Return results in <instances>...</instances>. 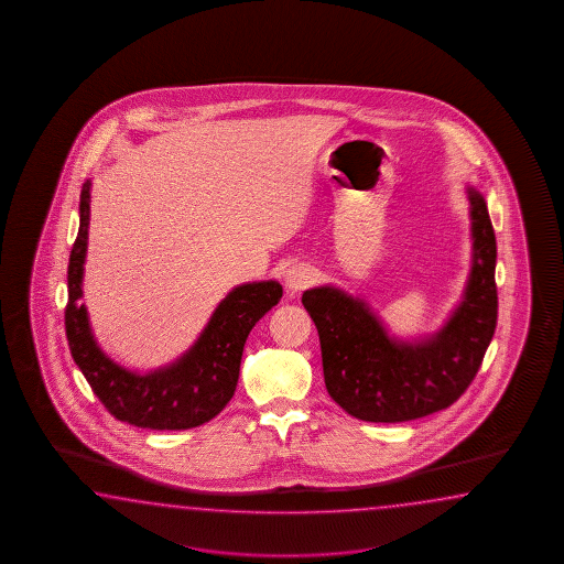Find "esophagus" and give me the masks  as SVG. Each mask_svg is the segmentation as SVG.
<instances>
[{"mask_svg": "<svg viewBox=\"0 0 564 564\" xmlns=\"http://www.w3.org/2000/svg\"><path fill=\"white\" fill-rule=\"evenodd\" d=\"M284 282H286L288 292L294 294L304 288L312 286L316 282V274L311 265L294 264L288 268Z\"/></svg>", "mask_w": 564, "mask_h": 564, "instance_id": "obj_1", "label": "esophagus"}]
</instances>
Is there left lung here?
Returning a JSON list of instances; mask_svg holds the SVG:
<instances>
[{
	"instance_id": "left-lung-1",
	"label": "left lung",
	"mask_w": 564,
	"mask_h": 564,
	"mask_svg": "<svg viewBox=\"0 0 564 564\" xmlns=\"http://www.w3.org/2000/svg\"><path fill=\"white\" fill-rule=\"evenodd\" d=\"M474 264L464 300L440 333L397 343L362 300L333 286L302 294L321 336L324 383L348 415L372 423L420 420L456 403L468 389L498 321L496 236L488 207L468 189Z\"/></svg>"
}]
</instances>
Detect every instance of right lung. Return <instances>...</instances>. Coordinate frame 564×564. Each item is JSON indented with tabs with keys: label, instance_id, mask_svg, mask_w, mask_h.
Instances as JSON below:
<instances>
[{
	"label": "right lung",
	"instance_id": "obj_1",
	"mask_svg": "<svg viewBox=\"0 0 564 564\" xmlns=\"http://www.w3.org/2000/svg\"><path fill=\"white\" fill-rule=\"evenodd\" d=\"M90 181L80 192V228L68 264V304L64 312L73 359L98 401L119 421L144 430H192L214 420L234 397L241 352L253 324L282 299V286L253 282L234 288L219 302L197 343L165 369L137 375L108 359L90 333L83 296Z\"/></svg>",
	"mask_w": 564,
	"mask_h": 564
}]
</instances>
